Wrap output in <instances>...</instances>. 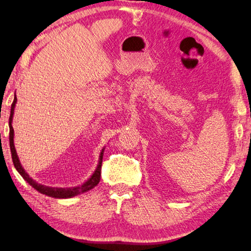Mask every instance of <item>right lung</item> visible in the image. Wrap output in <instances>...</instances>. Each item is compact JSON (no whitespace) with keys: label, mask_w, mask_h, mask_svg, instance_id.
Returning a JSON list of instances; mask_svg holds the SVG:
<instances>
[{"label":"right lung","mask_w":251,"mask_h":251,"mask_svg":"<svg viewBox=\"0 0 251 251\" xmlns=\"http://www.w3.org/2000/svg\"><path fill=\"white\" fill-rule=\"evenodd\" d=\"M16 96H14V100L13 103L11 105V114H10V120H9V126H10V149H11V154H12V160H13L14 167L15 169L18 170L20 175L23 176V179L25 181L28 182L30 186H32L35 190H38L40 194L42 195H47L49 197H52V198H57V199H67V198H72V197L77 196L80 194H83V192H87L89 190H91L92 188H94L100 181V176H101V166H102V159H103V152H104V148L101 150L100 152V157H99V162H98V167L97 169L94 170L92 176L84 181L80 186L76 187H72V188H55V187H48L44 186V184L38 183L35 180H33L30 176L27 175V172L23 169L21 162H20L18 153H16L15 147H14V130L13 126H12V121H13V114H14V108L16 104Z\"/></svg>","instance_id":"obj_1"}]
</instances>
